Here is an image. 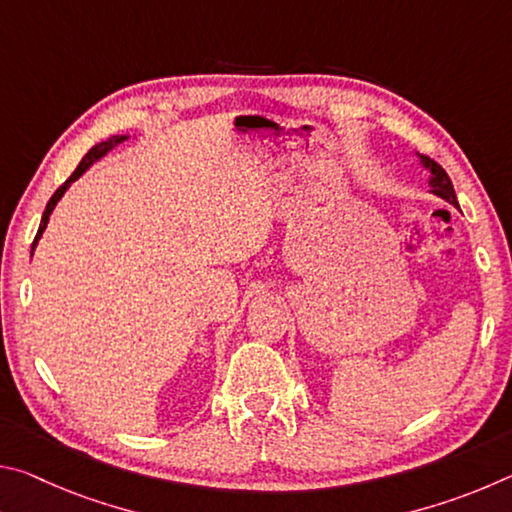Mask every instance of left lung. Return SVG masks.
I'll list each match as a JSON object with an SVG mask.
<instances>
[{
    "mask_svg": "<svg viewBox=\"0 0 512 512\" xmlns=\"http://www.w3.org/2000/svg\"><path fill=\"white\" fill-rule=\"evenodd\" d=\"M418 158H420V164L424 169H429V185H431V192L436 194V196H440V198H445L447 203H452V205H458V201H456V192H454V185H452V180H449V176H447V171L440 167L438 162H433L431 158H427V155H420L418 153Z\"/></svg>",
    "mask_w": 512,
    "mask_h": 512,
    "instance_id": "8db88e82",
    "label": "left lung"
}]
</instances>
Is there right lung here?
Listing matches in <instances>:
<instances>
[{
	"mask_svg": "<svg viewBox=\"0 0 512 512\" xmlns=\"http://www.w3.org/2000/svg\"><path fill=\"white\" fill-rule=\"evenodd\" d=\"M128 140V135H115V137H110V140H106V142H99V144H94L92 149L85 153V158L81 160V164L79 167L74 169V173L72 176H69L63 185H60L58 189H56V194L49 198V203H47V207H45V214H42V221H40V228H38V235H36V239H33V246H31V257H33V250H36V246H38V241H40V237H42V232H45V228H47V223H49V216H51V212H54V207H56V203L60 201V198H63V194L67 192V187L74 183V180H79L85 171H88L94 162L97 160H101L103 155H106L108 151H112L115 149L117 144H121V142H126Z\"/></svg>",
	"mask_w": 512,
	"mask_h": 512,
	"instance_id": "1",
	"label": "right lung"
}]
</instances>
